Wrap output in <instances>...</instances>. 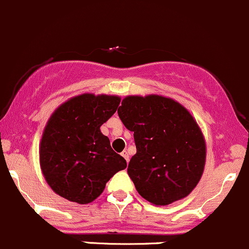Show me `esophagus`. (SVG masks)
<instances>
[{
	"instance_id": "34e87169",
	"label": "esophagus",
	"mask_w": 249,
	"mask_h": 249,
	"mask_svg": "<svg viewBox=\"0 0 249 249\" xmlns=\"http://www.w3.org/2000/svg\"><path fill=\"white\" fill-rule=\"evenodd\" d=\"M121 155H122V157H124L125 160H127V163L129 162V153H128V151H125V150H124V152L121 153Z\"/></svg>"
}]
</instances>
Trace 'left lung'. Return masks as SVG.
Here are the masks:
<instances>
[{"instance_id":"1","label":"left lung","mask_w":249,"mask_h":249,"mask_svg":"<svg viewBox=\"0 0 249 249\" xmlns=\"http://www.w3.org/2000/svg\"><path fill=\"white\" fill-rule=\"evenodd\" d=\"M117 112L134 132L137 153L128 175L138 193L156 206L191 194L206 162V142L191 112L175 99L160 94L127 96Z\"/></svg>"}]
</instances>
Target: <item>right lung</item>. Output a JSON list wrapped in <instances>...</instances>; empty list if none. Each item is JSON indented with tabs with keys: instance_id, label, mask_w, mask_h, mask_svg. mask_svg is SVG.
I'll list each match as a JSON object with an SVG mask.
<instances>
[{
	"instance_id": "right-lung-1",
	"label": "right lung",
	"mask_w": 249,
	"mask_h": 249,
	"mask_svg": "<svg viewBox=\"0 0 249 249\" xmlns=\"http://www.w3.org/2000/svg\"><path fill=\"white\" fill-rule=\"evenodd\" d=\"M121 98L83 93L51 114L39 142V164L47 183L62 198L78 204L96 200L107 182L127 162L110 146L101 125L117 110Z\"/></svg>"
}]
</instances>
